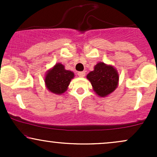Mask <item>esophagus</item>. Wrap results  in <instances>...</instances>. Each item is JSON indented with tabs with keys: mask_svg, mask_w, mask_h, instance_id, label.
<instances>
[{
	"mask_svg": "<svg viewBox=\"0 0 157 157\" xmlns=\"http://www.w3.org/2000/svg\"><path fill=\"white\" fill-rule=\"evenodd\" d=\"M77 75H78L79 77H85V75H86V72H85V71H79V72L77 73Z\"/></svg>",
	"mask_w": 157,
	"mask_h": 157,
	"instance_id": "obj_1",
	"label": "esophagus"
}]
</instances>
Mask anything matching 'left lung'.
I'll return each mask as SVG.
<instances>
[{
  "label": "left lung",
  "instance_id": "obj_1",
  "mask_svg": "<svg viewBox=\"0 0 157 157\" xmlns=\"http://www.w3.org/2000/svg\"><path fill=\"white\" fill-rule=\"evenodd\" d=\"M86 77L91 82L94 91L100 97L108 96L118 86L119 75L116 68L102 62L98 63Z\"/></svg>",
  "mask_w": 157,
  "mask_h": 157
}]
</instances>
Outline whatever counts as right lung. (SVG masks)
<instances>
[{"mask_svg":"<svg viewBox=\"0 0 157 157\" xmlns=\"http://www.w3.org/2000/svg\"><path fill=\"white\" fill-rule=\"evenodd\" d=\"M75 77L72 71L65 69L61 63H57L49 69L45 77V83L47 89L56 94H62L68 89L71 79Z\"/></svg>","mask_w":157,"mask_h":157,"instance_id":"right-lung-1","label":"right lung"}]
</instances>
